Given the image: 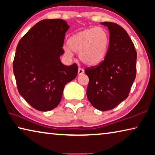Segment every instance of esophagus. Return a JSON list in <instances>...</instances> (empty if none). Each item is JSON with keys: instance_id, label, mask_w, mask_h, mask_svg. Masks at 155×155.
<instances>
[{"instance_id": "34e87169", "label": "esophagus", "mask_w": 155, "mask_h": 155, "mask_svg": "<svg viewBox=\"0 0 155 155\" xmlns=\"http://www.w3.org/2000/svg\"><path fill=\"white\" fill-rule=\"evenodd\" d=\"M84 73V70L82 69V68H79V69H78V75H82Z\"/></svg>"}]
</instances>
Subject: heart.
<instances>
[{
    "mask_svg": "<svg viewBox=\"0 0 155 155\" xmlns=\"http://www.w3.org/2000/svg\"><path fill=\"white\" fill-rule=\"evenodd\" d=\"M110 37L101 27L90 28L73 35L68 39L65 54L72 56L71 51L78 53L81 61L88 66H96L104 61L109 46Z\"/></svg>",
    "mask_w": 155,
    "mask_h": 155,
    "instance_id": "heart-1",
    "label": "heart"
}]
</instances>
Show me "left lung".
I'll return each mask as SVG.
<instances>
[{"instance_id":"obj_1","label":"left lung","mask_w":155,"mask_h":155,"mask_svg":"<svg viewBox=\"0 0 155 155\" xmlns=\"http://www.w3.org/2000/svg\"><path fill=\"white\" fill-rule=\"evenodd\" d=\"M101 24L109 29V48L99 66L85 70L89 78L86 94L96 109L107 111L128 97L136 76L137 52L123 28L112 22Z\"/></svg>"}]
</instances>
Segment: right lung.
I'll return each instance as SVG.
<instances>
[{
    "label": "right lung",
    "instance_id": "1",
    "mask_svg": "<svg viewBox=\"0 0 155 155\" xmlns=\"http://www.w3.org/2000/svg\"><path fill=\"white\" fill-rule=\"evenodd\" d=\"M69 28L62 19L43 20L26 32L16 48L13 69L18 92L39 111L54 109L64 86L78 75L77 64L66 66L60 59Z\"/></svg>",
    "mask_w": 155,
    "mask_h": 155
}]
</instances>
